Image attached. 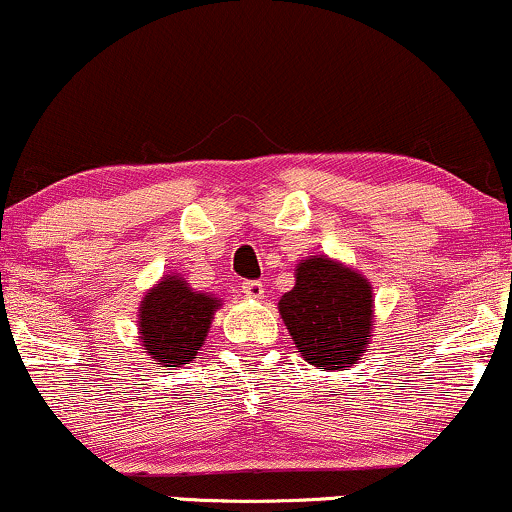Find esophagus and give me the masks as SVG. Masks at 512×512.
Instances as JSON below:
<instances>
[{"mask_svg": "<svg viewBox=\"0 0 512 512\" xmlns=\"http://www.w3.org/2000/svg\"><path fill=\"white\" fill-rule=\"evenodd\" d=\"M242 292L249 296V299H261L263 296V285L258 280H249L242 285Z\"/></svg>", "mask_w": 512, "mask_h": 512, "instance_id": "esophagus-1", "label": "esophagus"}]
</instances>
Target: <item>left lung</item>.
Masks as SVG:
<instances>
[{
    "label": "left lung",
    "mask_w": 512,
    "mask_h": 512,
    "mask_svg": "<svg viewBox=\"0 0 512 512\" xmlns=\"http://www.w3.org/2000/svg\"><path fill=\"white\" fill-rule=\"evenodd\" d=\"M294 289L277 311L306 363L318 370H344L370 349L375 296L368 277L330 256L296 263Z\"/></svg>",
    "instance_id": "8db88e82"
}]
</instances>
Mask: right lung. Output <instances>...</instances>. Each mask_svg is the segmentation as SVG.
Instances as JSON below:
<instances>
[{"label": "right lung", "instance_id": "obj_1", "mask_svg": "<svg viewBox=\"0 0 512 512\" xmlns=\"http://www.w3.org/2000/svg\"><path fill=\"white\" fill-rule=\"evenodd\" d=\"M218 308H223L218 296L192 289L180 273L163 275L144 292L137 311V334L149 361L166 370L192 363Z\"/></svg>", "mask_w": 512, "mask_h": 512}]
</instances>
